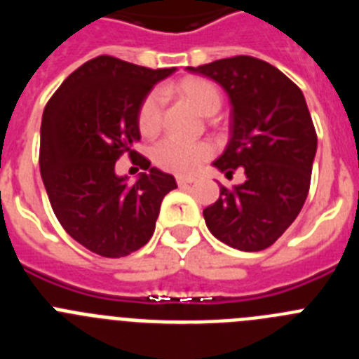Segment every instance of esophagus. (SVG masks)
Returning a JSON list of instances; mask_svg holds the SVG:
<instances>
[{
	"label": "esophagus",
	"instance_id": "obj_1",
	"mask_svg": "<svg viewBox=\"0 0 359 359\" xmlns=\"http://www.w3.org/2000/svg\"><path fill=\"white\" fill-rule=\"evenodd\" d=\"M176 182H177V185H180V187H187V185H190V183H194V182H196V177L177 176V177H176Z\"/></svg>",
	"mask_w": 359,
	"mask_h": 359
}]
</instances>
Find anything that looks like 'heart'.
Instances as JSON below:
<instances>
[{"instance_id": "1", "label": "heart", "mask_w": 359, "mask_h": 359, "mask_svg": "<svg viewBox=\"0 0 359 359\" xmlns=\"http://www.w3.org/2000/svg\"><path fill=\"white\" fill-rule=\"evenodd\" d=\"M176 95L189 100L201 115H214L221 107V91L208 79L185 77L170 88ZM161 126V95L152 91L142 100L138 109V129L144 136H152ZM214 154L208 142H187L167 136L152 147V160L163 170L174 174H192Z\"/></svg>"}]
</instances>
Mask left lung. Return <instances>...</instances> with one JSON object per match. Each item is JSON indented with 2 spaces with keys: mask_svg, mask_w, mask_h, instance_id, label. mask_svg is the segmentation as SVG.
<instances>
[{
  "mask_svg": "<svg viewBox=\"0 0 359 359\" xmlns=\"http://www.w3.org/2000/svg\"><path fill=\"white\" fill-rule=\"evenodd\" d=\"M223 86L231 104L230 142L214 167L246 182L221 187L203 210L212 236L241 252H261L290 228L306 203L316 154V131L306 98L269 62L250 55L189 66Z\"/></svg>",
  "mask_w": 359,
  "mask_h": 359,
  "instance_id": "left-lung-1",
  "label": "left lung"
}]
</instances>
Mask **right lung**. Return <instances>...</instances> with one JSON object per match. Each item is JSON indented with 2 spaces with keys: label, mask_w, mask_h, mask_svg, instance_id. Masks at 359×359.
<instances>
[{
  "label": "right lung",
  "mask_w": 359,
  "mask_h": 359,
  "mask_svg": "<svg viewBox=\"0 0 359 359\" xmlns=\"http://www.w3.org/2000/svg\"><path fill=\"white\" fill-rule=\"evenodd\" d=\"M176 68L151 69L98 55L59 86L43 113L39 167L53 214L73 239L97 255L118 259L154 233L161 201L176 180L144 156L136 183L116 176L123 152L135 158L138 109ZM133 161V163H135Z\"/></svg>",
  "instance_id": "add662e5"
}]
</instances>
